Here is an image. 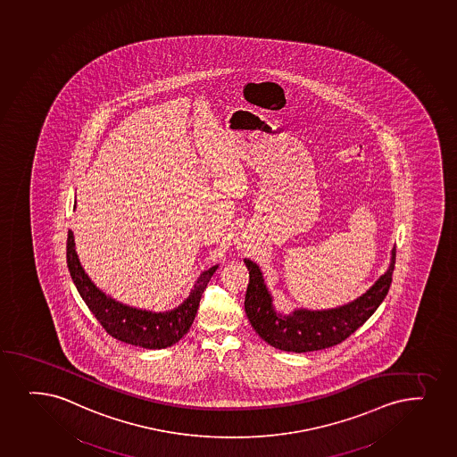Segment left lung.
I'll return each instance as SVG.
<instances>
[{
    "mask_svg": "<svg viewBox=\"0 0 457 457\" xmlns=\"http://www.w3.org/2000/svg\"><path fill=\"white\" fill-rule=\"evenodd\" d=\"M396 248L392 250V261L387 273L378 278L372 288L352 303L336 310L294 311L288 317L276 314L271 295L263 285L262 273L256 263L245 259L250 282L245 294V314L254 331L268 345L287 352L320 351L336 346L364 325L377 311L392 284Z\"/></svg>",
    "mask_w": 457,
    "mask_h": 457,
    "instance_id": "left-lung-1",
    "label": "left lung"
}]
</instances>
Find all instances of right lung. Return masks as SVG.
Returning <instances> with one entry per match:
<instances>
[{
    "instance_id": "1",
    "label": "right lung",
    "mask_w": 457,
    "mask_h": 457,
    "mask_svg": "<svg viewBox=\"0 0 457 457\" xmlns=\"http://www.w3.org/2000/svg\"><path fill=\"white\" fill-rule=\"evenodd\" d=\"M67 265L80 297L102 328L117 340L146 349L172 346L183 338L184 334H187L200 306L201 295L218 268L215 265L201 274L187 300H184L177 310L157 314L125 306L96 288L80 267L78 254L74 252L71 231L67 237Z\"/></svg>"
}]
</instances>
